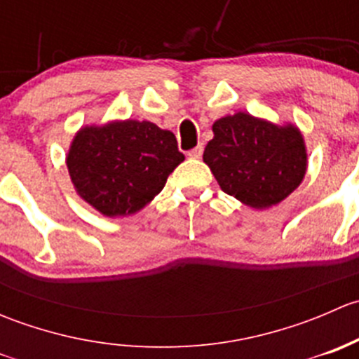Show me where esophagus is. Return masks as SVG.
<instances>
[{"mask_svg": "<svg viewBox=\"0 0 359 359\" xmlns=\"http://www.w3.org/2000/svg\"><path fill=\"white\" fill-rule=\"evenodd\" d=\"M187 154H189L191 158H201L203 156V144H200L198 147H194V149H191Z\"/></svg>", "mask_w": 359, "mask_h": 359, "instance_id": "1", "label": "esophagus"}]
</instances>
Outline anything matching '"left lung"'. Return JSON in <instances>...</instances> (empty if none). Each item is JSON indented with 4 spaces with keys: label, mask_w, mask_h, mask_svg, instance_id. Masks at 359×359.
Here are the masks:
<instances>
[{
    "label": "left lung",
    "mask_w": 359,
    "mask_h": 359,
    "mask_svg": "<svg viewBox=\"0 0 359 359\" xmlns=\"http://www.w3.org/2000/svg\"><path fill=\"white\" fill-rule=\"evenodd\" d=\"M203 161L224 193L253 208H267L299 187L307 154L295 126H276L236 112L213 123Z\"/></svg>",
    "instance_id": "1"
}]
</instances>
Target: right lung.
<instances>
[{
    "mask_svg": "<svg viewBox=\"0 0 359 359\" xmlns=\"http://www.w3.org/2000/svg\"><path fill=\"white\" fill-rule=\"evenodd\" d=\"M182 161L172 132L135 119L81 128L67 154L79 196L107 217L146 206Z\"/></svg>",
    "mask_w": 359,
    "mask_h": 359,
    "instance_id": "1",
    "label": "right lung"
}]
</instances>
